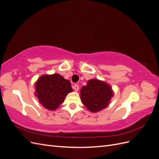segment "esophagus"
Listing matches in <instances>:
<instances>
[{
  "mask_svg": "<svg viewBox=\"0 0 159 159\" xmlns=\"http://www.w3.org/2000/svg\"><path fill=\"white\" fill-rule=\"evenodd\" d=\"M79 85L78 84H75L74 86H73V89L75 91H78L79 90Z\"/></svg>",
  "mask_w": 159,
  "mask_h": 159,
  "instance_id": "1",
  "label": "esophagus"
}]
</instances>
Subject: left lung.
Returning a JSON list of instances; mask_svg holds the SVG:
<instances>
[{"instance_id": "8db88e82", "label": "left lung", "mask_w": 159, "mask_h": 159, "mask_svg": "<svg viewBox=\"0 0 159 159\" xmlns=\"http://www.w3.org/2000/svg\"><path fill=\"white\" fill-rule=\"evenodd\" d=\"M81 99L91 112H97L109 105L113 93L110 86L98 80H89L81 89Z\"/></svg>"}]
</instances>
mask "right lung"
<instances>
[{"label": "right lung", "instance_id": "obj_1", "mask_svg": "<svg viewBox=\"0 0 159 159\" xmlns=\"http://www.w3.org/2000/svg\"><path fill=\"white\" fill-rule=\"evenodd\" d=\"M35 85L36 97L49 110L56 109L64 102L67 94L73 91L70 81L57 74L41 76Z\"/></svg>", "mask_w": 159, "mask_h": 159}]
</instances>
